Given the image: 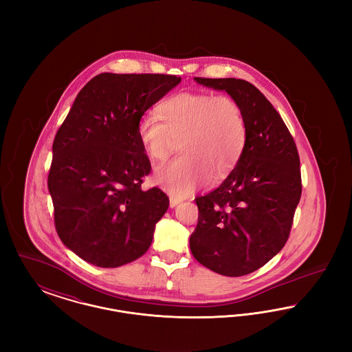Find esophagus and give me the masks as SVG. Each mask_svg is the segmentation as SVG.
Returning a JSON list of instances; mask_svg holds the SVG:
<instances>
[{
	"label": "esophagus",
	"instance_id": "34e87169",
	"mask_svg": "<svg viewBox=\"0 0 352 352\" xmlns=\"http://www.w3.org/2000/svg\"><path fill=\"white\" fill-rule=\"evenodd\" d=\"M181 203V199H178V198H170V208H174V207H177L178 204Z\"/></svg>",
	"mask_w": 352,
	"mask_h": 352
}]
</instances>
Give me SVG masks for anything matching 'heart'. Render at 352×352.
<instances>
[{"mask_svg":"<svg viewBox=\"0 0 352 352\" xmlns=\"http://www.w3.org/2000/svg\"><path fill=\"white\" fill-rule=\"evenodd\" d=\"M145 113L137 138L151 161H162L181 138V155L154 170L153 182L184 198L203 184L223 181L237 165L247 141V124L237 101L227 95L182 92Z\"/></svg>","mask_w":352,"mask_h":352,"instance_id":"heart-1","label":"heart"}]
</instances>
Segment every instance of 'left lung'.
Returning a JSON list of instances; mask_svg holds the SVG:
<instances>
[{"instance_id":"obj_1","label":"left lung","mask_w":352,"mask_h":352,"mask_svg":"<svg viewBox=\"0 0 352 352\" xmlns=\"http://www.w3.org/2000/svg\"><path fill=\"white\" fill-rule=\"evenodd\" d=\"M227 92L243 109L244 151L223 184L195 201L192 256L212 272L239 277L265 265L284 248L301 198L300 157L278 112L250 82L194 79Z\"/></svg>"}]
</instances>
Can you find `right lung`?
<instances>
[{
  "label": "right lung",
  "instance_id": "add662e5",
  "mask_svg": "<svg viewBox=\"0 0 352 352\" xmlns=\"http://www.w3.org/2000/svg\"><path fill=\"white\" fill-rule=\"evenodd\" d=\"M161 74L96 75L84 85L52 144L49 191L62 243L84 261L118 268L149 250L168 211L137 138L138 120L181 83Z\"/></svg>",
  "mask_w": 352,
  "mask_h": 352
}]
</instances>
